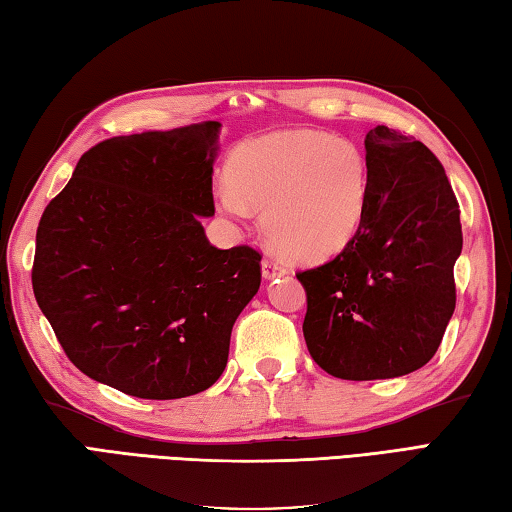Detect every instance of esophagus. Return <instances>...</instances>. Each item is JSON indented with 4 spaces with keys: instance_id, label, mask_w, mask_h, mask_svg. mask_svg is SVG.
I'll use <instances>...</instances> for the list:
<instances>
[{
    "instance_id": "34e87169",
    "label": "esophagus",
    "mask_w": 512,
    "mask_h": 512,
    "mask_svg": "<svg viewBox=\"0 0 512 512\" xmlns=\"http://www.w3.org/2000/svg\"><path fill=\"white\" fill-rule=\"evenodd\" d=\"M287 267L283 263H278L276 258H263V276L267 281H272L276 276H285Z\"/></svg>"
}]
</instances>
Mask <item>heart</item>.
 I'll use <instances>...</instances> for the list:
<instances>
[{
	"mask_svg": "<svg viewBox=\"0 0 512 512\" xmlns=\"http://www.w3.org/2000/svg\"><path fill=\"white\" fill-rule=\"evenodd\" d=\"M370 205V162L354 142L314 129L243 142L216 189L220 214L263 209L267 238L301 263H323L352 243Z\"/></svg>",
	"mask_w": 512,
	"mask_h": 512,
	"instance_id": "1",
	"label": "heart"
}]
</instances>
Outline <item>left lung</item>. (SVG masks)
Here are the masks:
<instances>
[{"label":"left lung","instance_id":"8db88e82","mask_svg":"<svg viewBox=\"0 0 512 512\" xmlns=\"http://www.w3.org/2000/svg\"><path fill=\"white\" fill-rule=\"evenodd\" d=\"M370 205L359 234L298 272L303 334L321 368L347 381L394 379L435 356L455 312L459 205L426 144L376 127L365 136Z\"/></svg>","mask_w":512,"mask_h":512}]
</instances>
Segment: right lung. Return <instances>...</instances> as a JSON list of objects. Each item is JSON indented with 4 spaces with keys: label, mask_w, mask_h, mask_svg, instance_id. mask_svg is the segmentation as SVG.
I'll return each mask as SVG.
<instances>
[{
    "label": "right lung",
    "mask_w": 512,
    "mask_h": 512,
    "mask_svg": "<svg viewBox=\"0 0 512 512\" xmlns=\"http://www.w3.org/2000/svg\"><path fill=\"white\" fill-rule=\"evenodd\" d=\"M220 122L95 144L44 209L33 292L77 370L138 399L214 385L260 254L218 249L211 173Z\"/></svg>",
    "instance_id": "right-lung-1"
}]
</instances>
